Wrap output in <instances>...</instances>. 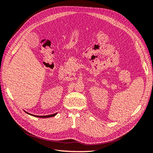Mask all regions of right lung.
Listing matches in <instances>:
<instances>
[{
    "instance_id": "obj_1",
    "label": "right lung",
    "mask_w": 153,
    "mask_h": 153,
    "mask_svg": "<svg viewBox=\"0 0 153 153\" xmlns=\"http://www.w3.org/2000/svg\"><path fill=\"white\" fill-rule=\"evenodd\" d=\"M25 113H26L27 114H28V115H32V116H33V117H40V118H49V117H54L55 115H56L57 113H54V114L49 115H45V116H38V115H35L30 114V113H29L26 112V111H25Z\"/></svg>"
}]
</instances>
